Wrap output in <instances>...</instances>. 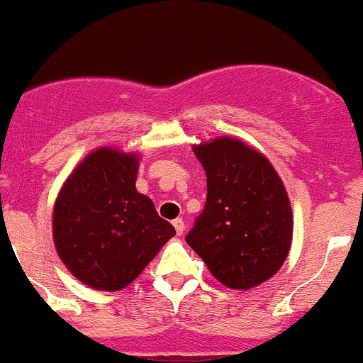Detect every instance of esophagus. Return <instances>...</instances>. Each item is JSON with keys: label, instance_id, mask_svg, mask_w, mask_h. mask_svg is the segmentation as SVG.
Here are the masks:
<instances>
[{"label": "esophagus", "instance_id": "34e87169", "mask_svg": "<svg viewBox=\"0 0 363 363\" xmlns=\"http://www.w3.org/2000/svg\"><path fill=\"white\" fill-rule=\"evenodd\" d=\"M173 225H174V230H177L178 236H182L183 230H185V222H183L182 218H177V220H173Z\"/></svg>", "mask_w": 363, "mask_h": 363}]
</instances>
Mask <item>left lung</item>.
<instances>
[{"label": "left lung", "mask_w": 363, "mask_h": 363, "mask_svg": "<svg viewBox=\"0 0 363 363\" xmlns=\"http://www.w3.org/2000/svg\"><path fill=\"white\" fill-rule=\"evenodd\" d=\"M206 171V206L186 236L209 272L233 290H250L281 269L294 218L281 178L264 154L229 136L194 145Z\"/></svg>", "instance_id": "1"}]
</instances>
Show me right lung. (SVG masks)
<instances>
[{"label":"right lung","instance_id":"1","mask_svg":"<svg viewBox=\"0 0 363 363\" xmlns=\"http://www.w3.org/2000/svg\"><path fill=\"white\" fill-rule=\"evenodd\" d=\"M138 167V154L99 147L59 190L52 213L55 250L89 289H125L177 234L136 190Z\"/></svg>","mask_w":363,"mask_h":363}]
</instances>
